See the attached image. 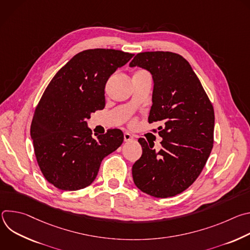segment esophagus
<instances>
[{
	"label": "esophagus",
	"mask_w": 250,
	"mask_h": 250,
	"mask_svg": "<svg viewBox=\"0 0 250 250\" xmlns=\"http://www.w3.org/2000/svg\"><path fill=\"white\" fill-rule=\"evenodd\" d=\"M132 139H133V137H132L131 134H129L128 132H125V133H124V140H125V142L130 141V140H132Z\"/></svg>",
	"instance_id": "34e87169"
}]
</instances>
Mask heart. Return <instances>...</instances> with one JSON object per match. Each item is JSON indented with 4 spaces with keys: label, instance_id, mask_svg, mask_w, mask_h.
<instances>
[{
    "label": "heart",
    "instance_id": "heart-1",
    "mask_svg": "<svg viewBox=\"0 0 250 250\" xmlns=\"http://www.w3.org/2000/svg\"><path fill=\"white\" fill-rule=\"evenodd\" d=\"M136 73H146V71H138V72H136Z\"/></svg>",
    "mask_w": 250,
    "mask_h": 250
}]
</instances>
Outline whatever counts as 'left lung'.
I'll return each mask as SVG.
<instances>
[{"mask_svg": "<svg viewBox=\"0 0 250 250\" xmlns=\"http://www.w3.org/2000/svg\"><path fill=\"white\" fill-rule=\"evenodd\" d=\"M130 67L152 76V105L148 122L161 123L162 148L139 138L141 157L132 165L135 186L155 198H168L189 188L202 172L212 148L215 113L189 62L168 51L141 52Z\"/></svg>", "mask_w": 250, "mask_h": 250, "instance_id": "obj_1", "label": "left lung"}]
</instances>
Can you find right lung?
Here are the masks:
<instances>
[{"label":"right lung","instance_id":"obj_1","mask_svg":"<svg viewBox=\"0 0 250 250\" xmlns=\"http://www.w3.org/2000/svg\"><path fill=\"white\" fill-rule=\"evenodd\" d=\"M131 53L88 49L71 58L45 89L32 118L30 136L39 166L56 188L76 191L91 185L102 160L124 141L120 129L92 136L87 120L104 108V86Z\"/></svg>","mask_w":250,"mask_h":250}]
</instances>
